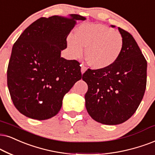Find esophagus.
Masks as SVG:
<instances>
[{"mask_svg":"<svg viewBox=\"0 0 155 155\" xmlns=\"http://www.w3.org/2000/svg\"><path fill=\"white\" fill-rule=\"evenodd\" d=\"M87 68L86 67V66H84V64H82V65H81V73H82V74H84V72H85L86 71H87Z\"/></svg>","mask_w":155,"mask_h":155,"instance_id":"1","label":"esophagus"}]
</instances>
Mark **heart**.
<instances>
[{
    "label": "heart",
    "instance_id": "obj_1",
    "mask_svg": "<svg viewBox=\"0 0 155 155\" xmlns=\"http://www.w3.org/2000/svg\"><path fill=\"white\" fill-rule=\"evenodd\" d=\"M72 56L79 57L85 47L86 58L91 67L104 68L112 65L120 56L124 39L120 33L102 24L84 23L67 38Z\"/></svg>",
    "mask_w": 155,
    "mask_h": 155
}]
</instances>
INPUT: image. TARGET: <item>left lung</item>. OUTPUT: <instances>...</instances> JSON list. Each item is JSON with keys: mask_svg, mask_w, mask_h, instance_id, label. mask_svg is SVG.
<instances>
[{"mask_svg": "<svg viewBox=\"0 0 155 155\" xmlns=\"http://www.w3.org/2000/svg\"><path fill=\"white\" fill-rule=\"evenodd\" d=\"M118 29L124 39L118 59L107 68H88L82 76L88 85L85 94L88 113L104 124L116 125L128 120L137 109L146 89L145 58L132 35Z\"/></svg>", "mask_w": 155, "mask_h": 155, "instance_id": "1", "label": "left lung"}]
</instances>
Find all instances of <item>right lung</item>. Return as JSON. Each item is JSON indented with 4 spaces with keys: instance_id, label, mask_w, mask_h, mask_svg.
<instances>
[{
    "instance_id": "right-lung-1",
    "label": "right lung",
    "mask_w": 155,
    "mask_h": 155,
    "mask_svg": "<svg viewBox=\"0 0 155 155\" xmlns=\"http://www.w3.org/2000/svg\"><path fill=\"white\" fill-rule=\"evenodd\" d=\"M71 18L41 17L31 23L13 44L7 69V84L19 112L34 119L54 117L64 95L82 78L80 63L61 57L66 38L80 15Z\"/></svg>"
}]
</instances>
